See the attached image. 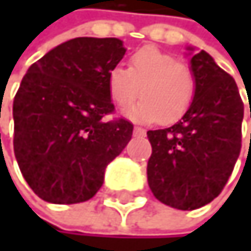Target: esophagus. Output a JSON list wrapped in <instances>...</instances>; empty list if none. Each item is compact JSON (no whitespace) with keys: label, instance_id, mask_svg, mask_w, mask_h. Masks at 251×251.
I'll list each match as a JSON object with an SVG mask.
<instances>
[{"label":"esophagus","instance_id":"obj_1","mask_svg":"<svg viewBox=\"0 0 251 251\" xmlns=\"http://www.w3.org/2000/svg\"><path fill=\"white\" fill-rule=\"evenodd\" d=\"M144 134H146V131H144L143 128H138V126L134 128V135H135V137H143Z\"/></svg>","mask_w":251,"mask_h":251}]
</instances>
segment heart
Returning <instances> with one entry per match:
<instances>
[{
	"mask_svg": "<svg viewBox=\"0 0 251 251\" xmlns=\"http://www.w3.org/2000/svg\"><path fill=\"white\" fill-rule=\"evenodd\" d=\"M108 93L120 108L141 100L126 113L135 122L173 123L187 113L194 98L196 81L188 66L155 46H144L129 58V69L114 66L107 76Z\"/></svg>",
	"mask_w": 251,
	"mask_h": 251,
	"instance_id": "obj_1",
	"label": "heart"
}]
</instances>
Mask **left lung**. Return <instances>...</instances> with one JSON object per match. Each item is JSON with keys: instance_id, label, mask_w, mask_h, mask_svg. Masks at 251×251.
<instances>
[{"instance_id": "obj_1", "label": "left lung", "mask_w": 251, "mask_h": 251, "mask_svg": "<svg viewBox=\"0 0 251 251\" xmlns=\"http://www.w3.org/2000/svg\"><path fill=\"white\" fill-rule=\"evenodd\" d=\"M194 98L173 126L148 131V182L161 203L193 211L223 190L241 151L244 103L235 79L206 51L187 46ZM251 116V108H250Z\"/></svg>"}]
</instances>
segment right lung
<instances>
[{"instance_id":"1","label":"right lung","mask_w":251,"mask_h":251,"mask_svg":"<svg viewBox=\"0 0 251 251\" xmlns=\"http://www.w3.org/2000/svg\"><path fill=\"white\" fill-rule=\"evenodd\" d=\"M125 52L116 37H76L46 52L22 78L13 100L15 156L45 201L92 199L129 143L132 123L105 119L114 110L107 76Z\"/></svg>"}]
</instances>
